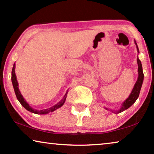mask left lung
<instances>
[{"label": "left lung", "mask_w": 154, "mask_h": 154, "mask_svg": "<svg viewBox=\"0 0 154 154\" xmlns=\"http://www.w3.org/2000/svg\"><path fill=\"white\" fill-rule=\"evenodd\" d=\"M134 43L135 45H136L138 54H139V48H138V45L135 40H134ZM137 62L138 64V74H139V75H138L137 82L135 83L133 89H132L131 93H130V94L128 96V98L126 100H124V102L121 105V107L119 108L118 110L116 111V110H113V109H109L108 108L105 107V109H106V110H109L114 113H121V112L126 110L127 109H128L130 106H131L135 103V101L137 100V99L139 98L140 91V89H141V86L143 82V79H144V74H143V72L141 62H140L139 58H137Z\"/></svg>", "instance_id": "8db88e82"}]
</instances>
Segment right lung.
<instances>
[{
  "label": "right lung",
  "instance_id": "1",
  "mask_svg": "<svg viewBox=\"0 0 154 154\" xmlns=\"http://www.w3.org/2000/svg\"><path fill=\"white\" fill-rule=\"evenodd\" d=\"M15 64L14 63V66H13V69H12V72H11L12 84H13V86H14L15 94V95H16V97L17 98V100H19V102L20 103L21 105L24 106V107L26 109V110L31 112V113H35V114H41V115L48 114L49 113H50V112H53L55 110H56V109H58L60 107H61V106L64 105V103L65 100H66V98L68 90H67V92H66V94H65V95L63 97V98H62L58 103L56 104L55 105L51 106V107L46 109H42V110H36V109H33L32 106H30L29 105H28V103L26 102V100L24 98V97H23V96L22 95V94H21V92H20V91L19 90V88H18V82L17 81L16 75H15Z\"/></svg>",
  "mask_w": 154,
  "mask_h": 154
}]
</instances>
